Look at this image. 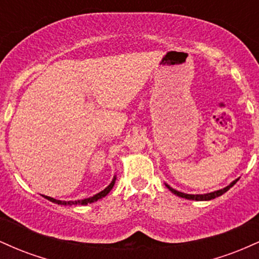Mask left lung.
<instances>
[{"label": "left lung", "mask_w": 259, "mask_h": 259, "mask_svg": "<svg viewBox=\"0 0 259 259\" xmlns=\"http://www.w3.org/2000/svg\"><path fill=\"white\" fill-rule=\"evenodd\" d=\"M236 180H234L233 183L230 184V185H228L227 187H224V189H221V190H217L214 192H209V194H203V195H190V194H184V192H180V191H177V190L173 189V187H170L168 185V184H165V186L168 187L169 190H170L171 192H173L174 195L179 196V197H183V198H186V200H192V201H209V200H213V198L215 197H219V196H222L223 194H225V192L228 191L230 187H233L235 184H236Z\"/></svg>", "instance_id": "left-lung-1"}]
</instances>
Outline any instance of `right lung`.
<instances>
[{"instance_id":"add662e5","label":"right lung","mask_w":259,"mask_h":259,"mask_svg":"<svg viewBox=\"0 0 259 259\" xmlns=\"http://www.w3.org/2000/svg\"><path fill=\"white\" fill-rule=\"evenodd\" d=\"M115 175L114 178H113L112 183L109 184L108 186L106 187L105 190H102V191L99 192V194L94 195L92 197H89V198H84V200H78V201H61V200H56V198L53 197H49V196H44L45 198H47L49 201L51 202H55V203L57 204H62V206H72V204H88V203H92V202H96L97 200H101L102 197H105V196L108 195V192L111 191V190L113 189V186H114V183H115Z\"/></svg>"}]
</instances>
